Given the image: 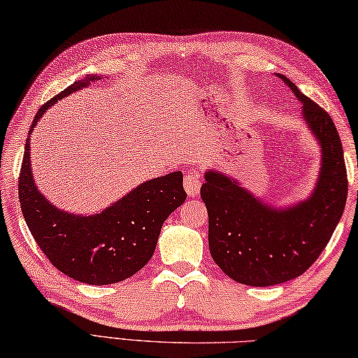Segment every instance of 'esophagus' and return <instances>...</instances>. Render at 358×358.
I'll return each mask as SVG.
<instances>
[{
    "instance_id": "esophagus-1",
    "label": "esophagus",
    "mask_w": 358,
    "mask_h": 358,
    "mask_svg": "<svg viewBox=\"0 0 358 358\" xmlns=\"http://www.w3.org/2000/svg\"><path fill=\"white\" fill-rule=\"evenodd\" d=\"M184 187L189 196H196L201 189V178L196 171H187L184 178Z\"/></svg>"
}]
</instances>
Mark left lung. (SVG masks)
Here are the masks:
<instances>
[{"label":"left lung","mask_w":358,"mask_h":358,"mask_svg":"<svg viewBox=\"0 0 358 358\" xmlns=\"http://www.w3.org/2000/svg\"><path fill=\"white\" fill-rule=\"evenodd\" d=\"M303 103V119L317 138L322 166L308 200L276 209L243 189L236 179L208 169L201 198L209 215L208 241L228 278L254 287L276 285L306 271L327 248L348 198L343 144L331 117L276 74Z\"/></svg>","instance_id":"1"}]
</instances>
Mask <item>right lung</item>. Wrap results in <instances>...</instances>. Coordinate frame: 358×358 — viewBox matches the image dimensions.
Masks as SVG:
<instances>
[{
  "instance_id": "1",
  "label": "right lung",
  "mask_w": 358,
  "mask_h": 358,
  "mask_svg": "<svg viewBox=\"0 0 358 358\" xmlns=\"http://www.w3.org/2000/svg\"><path fill=\"white\" fill-rule=\"evenodd\" d=\"M99 76H87L58 93L38 110L30 133L58 99L84 89ZM182 173L145 180L99 214L76 215L47 201L34 184L30 165V136L19 176L23 219L39 249L57 269L90 285L115 284L131 278L155 252L163 222L185 201Z\"/></svg>"
}]
</instances>
